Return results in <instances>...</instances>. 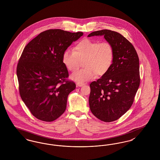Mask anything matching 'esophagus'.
Instances as JSON below:
<instances>
[{"instance_id": "1", "label": "esophagus", "mask_w": 160, "mask_h": 160, "mask_svg": "<svg viewBox=\"0 0 160 160\" xmlns=\"http://www.w3.org/2000/svg\"><path fill=\"white\" fill-rule=\"evenodd\" d=\"M77 85L78 86H83L84 85V83H77Z\"/></svg>"}]
</instances>
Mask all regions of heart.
Instances as JSON below:
<instances>
[{"instance_id":"b5f03b06","label":"heart","mask_w":160,"mask_h":160,"mask_svg":"<svg viewBox=\"0 0 160 160\" xmlns=\"http://www.w3.org/2000/svg\"><path fill=\"white\" fill-rule=\"evenodd\" d=\"M114 52L112 44L108 41L98 42L83 39L78 42L72 52L66 50L62 56V61L69 71L73 72L83 62L85 68L75 71L71 78L77 82H84L95 78L98 75L106 74L112 67Z\"/></svg>"}]
</instances>
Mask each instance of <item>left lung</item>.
<instances>
[{"mask_svg": "<svg viewBox=\"0 0 160 160\" xmlns=\"http://www.w3.org/2000/svg\"><path fill=\"white\" fill-rule=\"evenodd\" d=\"M103 35L114 48L113 63L106 74L90 84L92 114L106 122L114 121L132 106L140 85L139 59L129 41L115 31L103 29L88 37Z\"/></svg>", "mask_w": 160, "mask_h": 160, "instance_id": "8db88e82", "label": "left lung"}]
</instances>
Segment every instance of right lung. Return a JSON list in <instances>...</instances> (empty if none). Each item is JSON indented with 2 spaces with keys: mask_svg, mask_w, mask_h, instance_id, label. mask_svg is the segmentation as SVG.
<instances>
[{
  "mask_svg": "<svg viewBox=\"0 0 160 160\" xmlns=\"http://www.w3.org/2000/svg\"><path fill=\"white\" fill-rule=\"evenodd\" d=\"M83 35L49 29L40 33L26 46L18 60L17 76L22 99L39 120L52 122L64 113L69 93L76 84L69 80L62 56Z\"/></svg>",
  "mask_w": 160,
  "mask_h": 160,
  "instance_id": "obj_1",
  "label": "right lung"
}]
</instances>
